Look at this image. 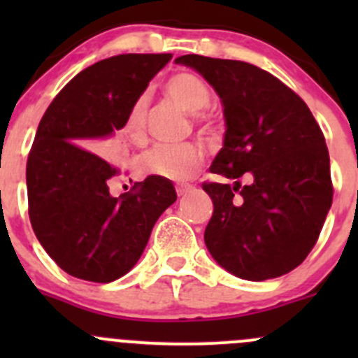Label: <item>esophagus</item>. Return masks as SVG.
Here are the masks:
<instances>
[{"instance_id": "1", "label": "esophagus", "mask_w": 358, "mask_h": 358, "mask_svg": "<svg viewBox=\"0 0 358 358\" xmlns=\"http://www.w3.org/2000/svg\"><path fill=\"white\" fill-rule=\"evenodd\" d=\"M176 189V194H178V197H182V196H185V194H189L190 190H192V185H176L175 187Z\"/></svg>"}]
</instances>
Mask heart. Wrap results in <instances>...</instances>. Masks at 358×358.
<instances>
[{
    "label": "heart",
    "instance_id": "b5f03b06",
    "mask_svg": "<svg viewBox=\"0 0 358 358\" xmlns=\"http://www.w3.org/2000/svg\"><path fill=\"white\" fill-rule=\"evenodd\" d=\"M164 90L166 95L178 103L183 110L189 114H197L196 121L204 131L211 129V121L204 114H199L211 102V93L201 78L190 72H178L166 81ZM147 107H149V96L145 93L136 96L129 107L122 126V135L131 142H140L145 135ZM201 164L202 152L194 143H178V145L157 143L140 157V168L143 173L161 176L171 182H187L199 171Z\"/></svg>",
    "mask_w": 358,
    "mask_h": 358
}]
</instances>
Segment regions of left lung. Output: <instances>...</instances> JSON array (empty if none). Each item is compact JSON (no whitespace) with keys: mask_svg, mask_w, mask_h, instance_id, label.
<instances>
[{"mask_svg":"<svg viewBox=\"0 0 358 358\" xmlns=\"http://www.w3.org/2000/svg\"><path fill=\"white\" fill-rule=\"evenodd\" d=\"M175 62L215 88L227 126L209 169L234 185L202 183L213 201L206 248L239 279L291 272L315 246L333 204L329 152L315 117L291 88L252 64L202 55Z\"/></svg>","mask_w":358,"mask_h":358,"instance_id":"left-lung-1","label":"left lung"}]
</instances>
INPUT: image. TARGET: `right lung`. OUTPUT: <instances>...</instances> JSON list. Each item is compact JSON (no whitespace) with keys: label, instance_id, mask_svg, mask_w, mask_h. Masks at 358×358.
<instances>
[{"label":"right lung","instance_id":"right-lung-1","mask_svg":"<svg viewBox=\"0 0 358 358\" xmlns=\"http://www.w3.org/2000/svg\"><path fill=\"white\" fill-rule=\"evenodd\" d=\"M171 53H128L86 67L53 99L27 157L29 218L50 258L69 275L112 282L135 266L175 187L147 176L112 197L117 173L99 152Z\"/></svg>","mask_w":358,"mask_h":358}]
</instances>
